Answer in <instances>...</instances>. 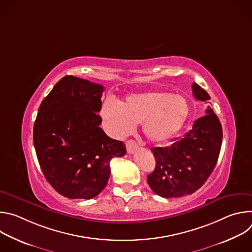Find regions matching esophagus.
Returning <instances> with one entry per match:
<instances>
[{
  "instance_id": "esophagus-1",
  "label": "esophagus",
  "mask_w": 252,
  "mask_h": 252,
  "mask_svg": "<svg viewBox=\"0 0 252 252\" xmlns=\"http://www.w3.org/2000/svg\"><path fill=\"white\" fill-rule=\"evenodd\" d=\"M126 151H127V153H128L129 155L135 153V152L138 150L137 143H136L134 140H132V139H129V140H127V141L126 142Z\"/></svg>"
}]
</instances>
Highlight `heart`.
Here are the masks:
<instances>
[{
  "mask_svg": "<svg viewBox=\"0 0 252 252\" xmlns=\"http://www.w3.org/2000/svg\"><path fill=\"white\" fill-rule=\"evenodd\" d=\"M189 115V104L185 96L158 91L130 94L123 103L109 99L101 107L103 123L114 136L125 137L141 124L143 134L154 143L173 137Z\"/></svg>",
  "mask_w": 252,
  "mask_h": 252,
  "instance_id": "1",
  "label": "heart"
}]
</instances>
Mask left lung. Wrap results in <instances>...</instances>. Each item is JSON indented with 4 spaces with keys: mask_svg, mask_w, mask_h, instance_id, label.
<instances>
[{
    "mask_svg": "<svg viewBox=\"0 0 252 252\" xmlns=\"http://www.w3.org/2000/svg\"><path fill=\"white\" fill-rule=\"evenodd\" d=\"M197 100L210 99L197 84H192ZM197 119L192 128L165 148H153L156 168L148 175V184L161 197H181L200 189L218 162L222 143L221 124L211 107Z\"/></svg>",
    "mask_w": 252,
    "mask_h": 252,
    "instance_id": "8db88e82",
    "label": "left lung"
}]
</instances>
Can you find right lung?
Masks as SVG:
<instances>
[{"label":"right lung","instance_id":"right-lung-1","mask_svg":"<svg viewBox=\"0 0 252 252\" xmlns=\"http://www.w3.org/2000/svg\"><path fill=\"white\" fill-rule=\"evenodd\" d=\"M103 87L65 76L43 99L33 126V146L49 184L62 195L91 199L106 186L113 158L126 150L99 127Z\"/></svg>","mask_w":252,"mask_h":252}]
</instances>
